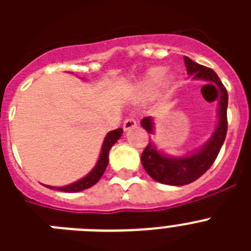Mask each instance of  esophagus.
<instances>
[{
    "label": "esophagus",
    "instance_id": "esophagus-1",
    "mask_svg": "<svg viewBox=\"0 0 251 251\" xmlns=\"http://www.w3.org/2000/svg\"><path fill=\"white\" fill-rule=\"evenodd\" d=\"M136 126H137V121L134 118H132V117H129V118H127L126 121L123 122V129L124 130L132 129V128H134Z\"/></svg>",
    "mask_w": 251,
    "mask_h": 251
}]
</instances>
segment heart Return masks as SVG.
Wrapping results in <instances>:
<instances>
[{
	"mask_svg": "<svg viewBox=\"0 0 251 251\" xmlns=\"http://www.w3.org/2000/svg\"><path fill=\"white\" fill-rule=\"evenodd\" d=\"M166 75V69L161 68V66H157V68L150 69L147 72V74L145 75V77L142 79L141 83H139V92L145 95H152L154 93H157V90H159V88L163 84ZM167 83L166 85L168 86Z\"/></svg>",
	"mask_w": 251,
	"mask_h": 251,
	"instance_id": "obj_1",
	"label": "heart"
}]
</instances>
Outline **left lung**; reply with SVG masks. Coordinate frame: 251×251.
<instances>
[{"mask_svg":"<svg viewBox=\"0 0 251 251\" xmlns=\"http://www.w3.org/2000/svg\"><path fill=\"white\" fill-rule=\"evenodd\" d=\"M185 65L187 68V74L191 75L192 79H201V80L210 81L216 84L220 93L219 98V122L216 129L212 133L211 138L206 142L200 150L186 154L183 157H168L159 151L156 146L150 142L145 148L141 156L142 165L146 172L152 177L154 181L159 183L171 186H183L191 183L200 178L216 159L221 147L225 141L226 132H227V92L223 85L216 73L212 69L192 61L190 57L185 56ZM142 127L148 133H153V121L151 117H146L141 122Z\"/></svg>","mask_w":251,"mask_h":251,"instance_id":"left-lung-1","label":"left lung"}]
</instances>
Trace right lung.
Here are the masks:
<instances>
[{
	"label": "right lung",
	"instance_id": "add662e5",
	"mask_svg": "<svg viewBox=\"0 0 251 251\" xmlns=\"http://www.w3.org/2000/svg\"><path fill=\"white\" fill-rule=\"evenodd\" d=\"M122 132L123 129L122 128H118V129L112 130L105 136L103 142V146H101L100 154H99V159L97 162V165L94 166L89 174L86 175L85 177H83L81 179L76 181L74 183H70L68 186H63V187H55V186H46L49 188H52V190H57V191H63V192H79L83 191V190H86V188L92 187L95 183L98 182L100 177L103 176L104 171H105L106 166H108V162H109V151L110 148L113 147L115 142L118 141L122 136Z\"/></svg>",
	"mask_w": 251,
	"mask_h": 251
}]
</instances>
